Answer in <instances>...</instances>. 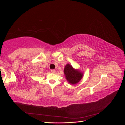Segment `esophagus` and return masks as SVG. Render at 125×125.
<instances>
[{
    "instance_id": "1",
    "label": "esophagus",
    "mask_w": 125,
    "mask_h": 125,
    "mask_svg": "<svg viewBox=\"0 0 125 125\" xmlns=\"http://www.w3.org/2000/svg\"><path fill=\"white\" fill-rule=\"evenodd\" d=\"M51 73H56V70H54V69L51 70Z\"/></svg>"
}]
</instances>
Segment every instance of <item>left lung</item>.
<instances>
[{
	"mask_svg": "<svg viewBox=\"0 0 125 125\" xmlns=\"http://www.w3.org/2000/svg\"><path fill=\"white\" fill-rule=\"evenodd\" d=\"M63 73L66 80L73 85L78 83L83 76V72L79 69H74L69 63H67L64 68Z\"/></svg>",
	"mask_w": 125,
	"mask_h": 125,
	"instance_id": "8db88e82",
	"label": "left lung"
}]
</instances>
